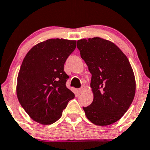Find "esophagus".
<instances>
[{"label": "esophagus", "mask_w": 150, "mask_h": 150, "mask_svg": "<svg viewBox=\"0 0 150 150\" xmlns=\"http://www.w3.org/2000/svg\"><path fill=\"white\" fill-rule=\"evenodd\" d=\"M85 90H86V86H82V87L80 88V89H79V92H80V93H82L83 92H84V91H85Z\"/></svg>", "instance_id": "esophagus-1"}]
</instances>
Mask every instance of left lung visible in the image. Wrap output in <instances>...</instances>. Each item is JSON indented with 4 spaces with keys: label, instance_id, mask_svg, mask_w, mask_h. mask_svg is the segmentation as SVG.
Here are the masks:
<instances>
[{
    "label": "left lung",
    "instance_id": "left-lung-1",
    "mask_svg": "<svg viewBox=\"0 0 150 150\" xmlns=\"http://www.w3.org/2000/svg\"><path fill=\"white\" fill-rule=\"evenodd\" d=\"M77 48L91 73L93 95L83 107L95 125L108 126L122 118L132 103L136 79L129 59L115 43L99 37L77 40Z\"/></svg>",
    "mask_w": 150,
    "mask_h": 150
}]
</instances>
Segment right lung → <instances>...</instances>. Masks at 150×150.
I'll return each mask as SVG.
<instances>
[{"label": "right lung", "mask_w": 150, "mask_h": 150, "mask_svg": "<svg viewBox=\"0 0 150 150\" xmlns=\"http://www.w3.org/2000/svg\"><path fill=\"white\" fill-rule=\"evenodd\" d=\"M76 40L51 38L34 45L23 59L17 76V98L32 120L54 123L75 94L66 86L64 64Z\"/></svg>", "instance_id": "right-lung-1"}]
</instances>
